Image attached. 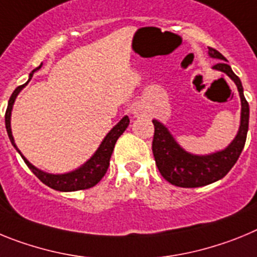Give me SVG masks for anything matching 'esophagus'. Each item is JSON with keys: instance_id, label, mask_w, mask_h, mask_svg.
<instances>
[{"instance_id": "1", "label": "esophagus", "mask_w": 257, "mask_h": 257, "mask_svg": "<svg viewBox=\"0 0 257 257\" xmlns=\"http://www.w3.org/2000/svg\"><path fill=\"white\" fill-rule=\"evenodd\" d=\"M133 114L135 115V117H143V115H144V109H143L142 106H135V108L133 109Z\"/></svg>"}]
</instances>
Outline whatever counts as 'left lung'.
<instances>
[{
  "mask_svg": "<svg viewBox=\"0 0 257 257\" xmlns=\"http://www.w3.org/2000/svg\"><path fill=\"white\" fill-rule=\"evenodd\" d=\"M208 56L220 60L212 69L225 73L235 83L240 97V123L235 138L221 151L210 154H194L176 142L162 122L153 119L154 138L152 149L161 175L175 187L198 188L220 180L230 171L239 158L248 131L249 106L243 95L240 79L226 64V59L217 50L208 47Z\"/></svg>",
  "mask_w": 257,
  "mask_h": 257,
  "instance_id": "obj_1",
  "label": "left lung"
}]
</instances>
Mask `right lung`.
I'll return each mask as SVG.
<instances>
[{"label":"right lung","instance_id":"right-lung-1","mask_svg":"<svg viewBox=\"0 0 257 257\" xmlns=\"http://www.w3.org/2000/svg\"><path fill=\"white\" fill-rule=\"evenodd\" d=\"M41 67H42V64H41L40 67L36 68V69L32 70L31 73H29L28 81H27L24 85L15 88V91H14L13 95L10 96L8 109H6V114H5V124H6V131H8L9 139H10L11 144L14 145V148L17 149L18 153L22 156V158L24 160V162L27 163L29 170H31V171L45 184V185H47V187L52 188V189L55 190H59V192H74V190H82L92 188L94 185H96V184L101 180V178H103L104 175H105L109 166V160H110V156H112L113 149H114L115 142H117L118 138H119L127 128V126L130 123V118L127 117V115H124L121 121L118 122L112 130L106 134L105 138L103 139V142L99 145V148L96 149V152H95L82 166H79L78 169L73 170V171L64 172V174H50V172L44 171V170L37 169L36 166H33L28 160H27L26 157L23 156L22 152L18 149L17 144H15L13 131H11V112H13L14 103H15V99H17V96L19 95V92L28 85V82L32 79V77H33L36 70L40 69Z\"/></svg>","mask_w":257,"mask_h":257}]
</instances>
